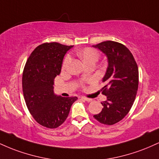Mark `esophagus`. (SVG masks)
I'll use <instances>...</instances> for the list:
<instances>
[{"mask_svg": "<svg viewBox=\"0 0 159 159\" xmlns=\"http://www.w3.org/2000/svg\"><path fill=\"white\" fill-rule=\"evenodd\" d=\"M81 99L84 100V101H86V102H92V99H91V98H86V97H84V96H82Z\"/></svg>", "mask_w": 159, "mask_h": 159, "instance_id": "obj_1", "label": "esophagus"}]
</instances>
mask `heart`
Instances as JSON below:
<instances>
[{
    "mask_svg": "<svg viewBox=\"0 0 159 159\" xmlns=\"http://www.w3.org/2000/svg\"><path fill=\"white\" fill-rule=\"evenodd\" d=\"M78 55L81 58L82 61L84 62V63H88V62L90 61L96 62L98 60V57H99V54H98L97 51L91 48H86L83 49V50L78 53ZM70 61V56L67 55L63 63V69H65L66 67V66L69 64Z\"/></svg>",
    "mask_w": 159,
    "mask_h": 159,
    "instance_id": "b5f03b06",
    "label": "heart"
}]
</instances>
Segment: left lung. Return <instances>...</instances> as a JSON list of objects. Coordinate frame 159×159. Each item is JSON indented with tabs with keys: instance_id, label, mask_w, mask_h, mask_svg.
Masks as SVG:
<instances>
[{
	"instance_id": "1",
	"label": "left lung",
	"mask_w": 159,
	"mask_h": 159,
	"mask_svg": "<svg viewBox=\"0 0 159 159\" xmlns=\"http://www.w3.org/2000/svg\"><path fill=\"white\" fill-rule=\"evenodd\" d=\"M107 58V68L102 82V94L107 96L102 102L103 108L93 117L105 125H114L123 120L130 111L138 88V67L130 51L114 41L96 45Z\"/></svg>"
}]
</instances>
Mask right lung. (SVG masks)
<instances>
[{"mask_svg":"<svg viewBox=\"0 0 159 159\" xmlns=\"http://www.w3.org/2000/svg\"><path fill=\"white\" fill-rule=\"evenodd\" d=\"M73 45L43 43L34 49L23 71L22 90L29 111L43 126L55 129L64 123L75 97L54 93V80L60 75L66 53Z\"/></svg>","mask_w":159,"mask_h":159,"instance_id":"right-lung-1","label":"right lung"}]
</instances>
